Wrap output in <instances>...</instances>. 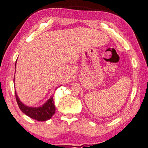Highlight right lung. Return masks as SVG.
I'll return each instance as SVG.
<instances>
[{
	"mask_svg": "<svg viewBox=\"0 0 148 148\" xmlns=\"http://www.w3.org/2000/svg\"><path fill=\"white\" fill-rule=\"evenodd\" d=\"M13 81H14V80H13ZM15 93L17 103L18 104L19 109L25 114H26L27 116L30 117L31 119L38 121H46L50 119L55 114L56 107L54 105L53 96V95L42 106L38 108H32L23 105L20 101V100L19 99L15 91Z\"/></svg>",
	"mask_w": 148,
	"mask_h": 148,
	"instance_id": "obj_1",
	"label": "right lung"
}]
</instances>
